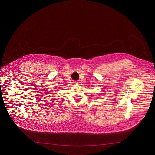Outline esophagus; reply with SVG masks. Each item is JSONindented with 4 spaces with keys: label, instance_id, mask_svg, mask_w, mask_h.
Listing matches in <instances>:
<instances>
[{
    "label": "esophagus",
    "instance_id": "esophagus-1",
    "mask_svg": "<svg viewBox=\"0 0 155 155\" xmlns=\"http://www.w3.org/2000/svg\"><path fill=\"white\" fill-rule=\"evenodd\" d=\"M77 84V83H75V84Z\"/></svg>",
    "mask_w": 155,
    "mask_h": 155
}]
</instances>
